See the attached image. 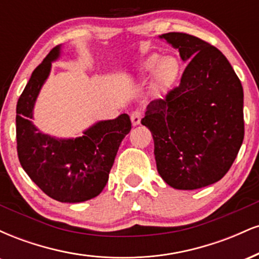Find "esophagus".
Returning a JSON list of instances; mask_svg holds the SVG:
<instances>
[{"mask_svg": "<svg viewBox=\"0 0 259 259\" xmlns=\"http://www.w3.org/2000/svg\"><path fill=\"white\" fill-rule=\"evenodd\" d=\"M141 118H142V112L141 111H134L132 114H130V119H132V123L134 126L139 125L140 121H141Z\"/></svg>", "mask_w": 259, "mask_h": 259, "instance_id": "34e87169", "label": "esophagus"}]
</instances>
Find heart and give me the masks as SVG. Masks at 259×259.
Here are the masks:
<instances>
[{
    "mask_svg": "<svg viewBox=\"0 0 259 259\" xmlns=\"http://www.w3.org/2000/svg\"><path fill=\"white\" fill-rule=\"evenodd\" d=\"M153 74V89L156 91H163L168 89L175 82L180 73V63L177 58L165 57L160 59L159 55L148 56L141 62L138 67V73L140 75H147V74Z\"/></svg>",
    "mask_w": 259,
    "mask_h": 259,
    "instance_id": "heart-1",
    "label": "heart"
}]
</instances>
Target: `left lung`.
I'll list each match as a JSON object with an SVG mask.
<instances>
[{
    "label": "left lung",
    "mask_w": 259,
    "mask_h": 259,
    "mask_svg": "<svg viewBox=\"0 0 259 259\" xmlns=\"http://www.w3.org/2000/svg\"><path fill=\"white\" fill-rule=\"evenodd\" d=\"M189 62L180 85L148 103L142 125L154 141L157 170L169 186L196 190L228 173L243 141V90L223 53L183 32L159 35Z\"/></svg>",
    "instance_id": "8db88e82"
}]
</instances>
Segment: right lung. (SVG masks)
I'll return each instance as SVG.
<instances>
[{
  "label": "right lung",
  "mask_w": 259,
  "mask_h": 259,
  "mask_svg": "<svg viewBox=\"0 0 259 259\" xmlns=\"http://www.w3.org/2000/svg\"><path fill=\"white\" fill-rule=\"evenodd\" d=\"M62 45L50 51L31 74L17 103V151L29 178L47 196L59 202L79 203L99 196L105 189L118 148L132 130L129 115L100 120L82 136L58 139L41 133L32 123L34 107Z\"/></svg>",
  "instance_id": "obj_1"
}]
</instances>
